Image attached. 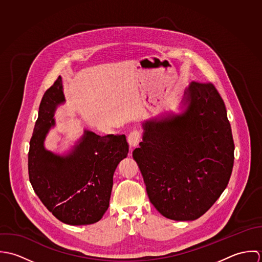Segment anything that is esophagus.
<instances>
[{"mask_svg": "<svg viewBox=\"0 0 262 262\" xmlns=\"http://www.w3.org/2000/svg\"><path fill=\"white\" fill-rule=\"evenodd\" d=\"M141 140V133L138 130H133L128 136V142L131 147H135Z\"/></svg>", "mask_w": 262, "mask_h": 262, "instance_id": "esophagus-1", "label": "esophagus"}]
</instances>
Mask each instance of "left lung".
I'll use <instances>...</instances> for the list:
<instances>
[{
  "instance_id": "left-lung-1",
  "label": "left lung",
  "mask_w": 262,
  "mask_h": 262,
  "mask_svg": "<svg viewBox=\"0 0 262 262\" xmlns=\"http://www.w3.org/2000/svg\"><path fill=\"white\" fill-rule=\"evenodd\" d=\"M186 95L187 111L145 122L132 153L151 204L176 221L204 215L224 191L234 163L231 125L215 85L192 81Z\"/></svg>"
}]
</instances>
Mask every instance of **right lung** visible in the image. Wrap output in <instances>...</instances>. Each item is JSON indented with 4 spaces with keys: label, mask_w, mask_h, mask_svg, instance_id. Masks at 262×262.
Returning a JSON list of instances; mask_svg holds the SVG:
<instances>
[{
    "label": "right lung",
    "mask_w": 262,
    "mask_h": 262,
    "mask_svg": "<svg viewBox=\"0 0 262 262\" xmlns=\"http://www.w3.org/2000/svg\"><path fill=\"white\" fill-rule=\"evenodd\" d=\"M64 102L61 77L44 93L28 152L29 181L42 204L52 215L69 225L94 224L109 208L113 176L128 155L125 135L100 136L85 131L67 155L59 156L43 146L54 125L53 114Z\"/></svg>",
    "instance_id": "right-lung-1"
}]
</instances>
